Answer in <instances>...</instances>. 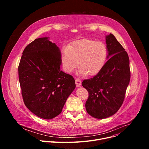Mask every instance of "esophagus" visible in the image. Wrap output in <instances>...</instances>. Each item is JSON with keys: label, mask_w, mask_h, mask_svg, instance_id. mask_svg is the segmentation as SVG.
Returning <instances> with one entry per match:
<instances>
[{"label": "esophagus", "mask_w": 149, "mask_h": 149, "mask_svg": "<svg viewBox=\"0 0 149 149\" xmlns=\"http://www.w3.org/2000/svg\"><path fill=\"white\" fill-rule=\"evenodd\" d=\"M75 84H76L77 87H79L81 86V81L79 78H76L75 79Z\"/></svg>", "instance_id": "esophagus-1"}]
</instances>
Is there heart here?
Listing matches in <instances>:
<instances>
[{"mask_svg":"<svg viewBox=\"0 0 149 149\" xmlns=\"http://www.w3.org/2000/svg\"><path fill=\"white\" fill-rule=\"evenodd\" d=\"M107 56V47L102 42L77 40L63 49L61 56L62 67L66 72L71 73L78 66L79 75L93 76L101 70Z\"/></svg>","mask_w":149,"mask_h":149,"instance_id":"heart-1","label":"heart"}]
</instances>
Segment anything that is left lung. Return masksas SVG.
I'll list each match as a JSON object with an SVG mask.
<instances>
[{"label": "left lung", "instance_id": "1", "mask_svg": "<svg viewBox=\"0 0 149 149\" xmlns=\"http://www.w3.org/2000/svg\"><path fill=\"white\" fill-rule=\"evenodd\" d=\"M109 52L101 70L93 78L84 79L82 86L88 92L86 103L87 113L102 119L116 113L123 104L130 79L129 58L111 33L106 36Z\"/></svg>", "mask_w": 149, "mask_h": 149}]
</instances>
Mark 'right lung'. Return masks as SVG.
<instances>
[{
    "instance_id": "add662e5",
    "label": "right lung",
    "mask_w": 149,
    "mask_h": 149,
    "mask_svg": "<svg viewBox=\"0 0 149 149\" xmlns=\"http://www.w3.org/2000/svg\"><path fill=\"white\" fill-rule=\"evenodd\" d=\"M61 61L59 48L48 38L35 39L21 57L18 74L24 104L42 118L58 116L75 88L73 77L60 70Z\"/></svg>"
}]
</instances>
